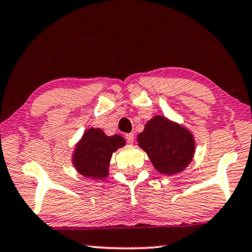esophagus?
Segmentation results:
<instances>
[{
    "instance_id": "esophagus-1",
    "label": "esophagus",
    "mask_w": 252,
    "mask_h": 252,
    "mask_svg": "<svg viewBox=\"0 0 252 252\" xmlns=\"http://www.w3.org/2000/svg\"><path fill=\"white\" fill-rule=\"evenodd\" d=\"M125 137H126V140H127V142H128V143H133V142H134V133H127L125 135Z\"/></svg>"
}]
</instances>
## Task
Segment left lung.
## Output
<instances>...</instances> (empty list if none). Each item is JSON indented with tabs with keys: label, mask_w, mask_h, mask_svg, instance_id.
Listing matches in <instances>:
<instances>
[{
	"label": "left lung",
	"mask_w": 252,
	"mask_h": 252,
	"mask_svg": "<svg viewBox=\"0 0 252 252\" xmlns=\"http://www.w3.org/2000/svg\"><path fill=\"white\" fill-rule=\"evenodd\" d=\"M138 147L147 152L159 173H182L192 161L195 142L192 133L163 116H155L137 135Z\"/></svg>",
	"instance_id": "8db88e82"
}]
</instances>
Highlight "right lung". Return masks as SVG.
Listing matches in <instances>:
<instances>
[{
  "instance_id": "add662e5",
  "label": "right lung",
  "mask_w": 252,
  "mask_h": 252,
  "mask_svg": "<svg viewBox=\"0 0 252 252\" xmlns=\"http://www.w3.org/2000/svg\"><path fill=\"white\" fill-rule=\"evenodd\" d=\"M123 136H108L100 128H89L84 132L72 153V165L82 176L103 180L109 175L112 153L125 145Z\"/></svg>"
}]
</instances>
